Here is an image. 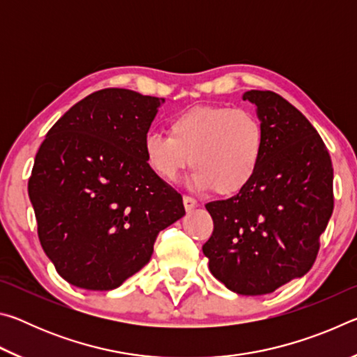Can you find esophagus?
Returning a JSON list of instances; mask_svg holds the SVG:
<instances>
[{
  "label": "esophagus",
  "instance_id": "1",
  "mask_svg": "<svg viewBox=\"0 0 357 357\" xmlns=\"http://www.w3.org/2000/svg\"><path fill=\"white\" fill-rule=\"evenodd\" d=\"M183 202H184L185 211H192L193 208L198 206V202L195 200V198H192V197H189V195H184V197H183Z\"/></svg>",
  "mask_w": 357,
  "mask_h": 357
}]
</instances>
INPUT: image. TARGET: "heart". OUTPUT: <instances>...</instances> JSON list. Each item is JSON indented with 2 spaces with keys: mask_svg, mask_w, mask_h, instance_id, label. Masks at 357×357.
Masks as SVG:
<instances>
[{
  "mask_svg": "<svg viewBox=\"0 0 357 357\" xmlns=\"http://www.w3.org/2000/svg\"><path fill=\"white\" fill-rule=\"evenodd\" d=\"M264 151L261 121L244 108L193 107L168 123V135L149 132L143 140L148 167L174 183L192 165L197 189L234 195L250 184Z\"/></svg>",
  "mask_w": 357,
  "mask_h": 357,
  "instance_id": "1",
  "label": "heart"
}]
</instances>
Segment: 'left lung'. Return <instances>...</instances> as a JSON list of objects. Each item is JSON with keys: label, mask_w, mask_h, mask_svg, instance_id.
Wrapping results in <instances>:
<instances>
[{"label": "left lung", "mask_w": 357, "mask_h": 357, "mask_svg": "<svg viewBox=\"0 0 357 357\" xmlns=\"http://www.w3.org/2000/svg\"><path fill=\"white\" fill-rule=\"evenodd\" d=\"M264 129L250 184L206 204L214 229L203 245L209 271L228 289L259 296L310 271L334 211V170L317 129L274 91H247Z\"/></svg>", "instance_id": "1"}]
</instances>
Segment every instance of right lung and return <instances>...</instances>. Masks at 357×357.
<instances>
[{
  "mask_svg": "<svg viewBox=\"0 0 357 357\" xmlns=\"http://www.w3.org/2000/svg\"><path fill=\"white\" fill-rule=\"evenodd\" d=\"M165 99L123 88L86 96L47 132L28 195L58 274L93 291L118 288L153 255L183 197L146 164L143 140Z\"/></svg>",
  "mask_w": 357,
  "mask_h": 357,
  "instance_id": "1",
  "label": "right lung"
}]
</instances>
